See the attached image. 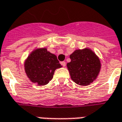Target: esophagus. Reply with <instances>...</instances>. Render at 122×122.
Returning <instances> with one entry per match:
<instances>
[{"mask_svg":"<svg viewBox=\"0 0 122 122\" xmlns=\"http://www.w3.org/2000/svg\"><path fill=\"white\" fill-rule=\"evenodd\" d=\"M61 65H62L63 66H66V63H65V61H62V62H61Z\"/></svg>","mask_w":122,"mask_h":122,"instance_id":"esophagus-1","label":"esophagus"}]
</instances>
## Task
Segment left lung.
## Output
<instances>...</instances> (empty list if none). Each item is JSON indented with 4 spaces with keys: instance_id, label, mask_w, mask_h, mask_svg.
Returning a JSON list of instances; mask_svg holds the SVG:
<instances>
[{
    "instance_id": "8db88e82",
    "label": "left lung",
    "mask_w": 122,
    "mask_h": 122,
    "mask_svg": "<svg viewBox=\"0 0 122 122\" xmlns=\"http://www.w3.org/2000/svg\"><path fill=\"white\" fill-rule=\"evenodd\" d=\"M71 62L66 64L71 79L80 86H87L99 74L101 64L99 57L90 48L78 49L70 55Z\"/></svg>"
}]
</instances>
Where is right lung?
I'll list each match as a JSON object with an SVG mask.
<instances>
[{
	"label": "right lung",
	"instance_id": "add662e5",
	"mask_svg": "<svg viewBox=\"0 0 122 122\" xmlns=\"http://www.w3.org/2000/svg\"><path fill=\"white\" fill-rule=\"evenodd\" d=\"M25 73L33 83L44 86L53 78L54 72L62 66L57 56L47 50L46 48L35 49L24 63Z\"/></svg>",
	"mask_w": 122,
	"mask_h": 122
}]
</instances>
